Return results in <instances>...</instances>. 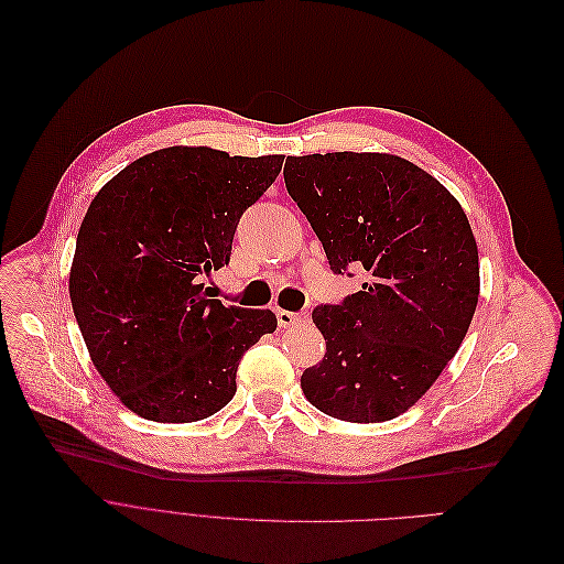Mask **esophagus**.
Masks as SVG:
<instances>
[{"label": "esophagus", "instance_id": "1", "mask_svg": "<svg viewBox=\"0 0 564 564\" xmlns=\"http://www.w3.org/2000/svg\"><path fill=\"white\" fill-rule=\"evenodd\" d=\"M310 321V312H289V310H278V324L280 328H296L303 326Z\"/></svg>", "mask_w": 564, "mask_h": 564}]
</instances>
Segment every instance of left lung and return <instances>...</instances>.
Returning a JSON list of instances; mask_svg holds the SVG:
<instances>
[{"instance_id":"8db88e82","label":"left lung","mask_w":564,"mask_h":564,"mask_svg":"<svg viewBox=\"0 0 564 564\" xmlns=\"http://www.w3.org/2000/svg\"><path fill=\"white\" fill-rule=\"evenodd\" d=\"M284 183L333 271H367L362 291L312 314L326 356L303 371L307 401L360 424L406 413L459 351L477 307L479 257L462 204L392 153L289 155Z\"/></svg>"}]
</instances>
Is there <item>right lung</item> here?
<instances>
[{
    "label": "right lung",
    "instance_id": "obj_1",
    "mask_svg": "<svg viewBox=\"0 0 564 564\" xmlns=\"http://www.w3.org/2000/svg\"><path fill=\"white\" fill-rule=\"evenodd\" d=\"M284 155L167 147L107 181L79 225L68 293L79 333L121 404L197 422L236 394L240 358L275 333L271 310L223 305L204 275L229 263L236 225Z\"/></svg>",
    "mask_w": 564,
    "mask_h": 564
}]
</instances>
